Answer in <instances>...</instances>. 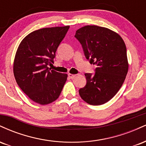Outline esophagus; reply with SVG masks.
Returning a JSON list of instances; mask_svg holds the SVG:
<instances>
[{"label": "esophagus", "instance_id": "1", "mask_svg": "<svg viewBox=\"0 0 146 146\" xmlns=\"http://www.w3.org/2000/svg\"><path fill=\"white\" fill-rule=\"evenodd\" d=\"M68 78H69L73 79L74 78H75V76H76V75H73V74H71V73H68Z\"/></svg>", "mask_w": 146, "mask_h": 146}]
</instances>
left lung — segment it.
Wrapping results in <instances>:
<instances>
[{
	"label": "left lung",
	"instance_id": "1",
	"mask_svg": "<svg viewBox=\"0 0 146 146\" xmlns=\"http://www.w3.org/2000/svg\"><path fill=\"white\" fill-rule=\"evenodd\" d=\"M75 37L86 59L97 66L94 75L85 73L86 84L79 90L80 97L88 104H104L117 94L128 73L124 41L117 33L96 25L81 27Z\"/></svg>",
	"mask_w": 146,
	"mask_h": 146
}]
</instances>
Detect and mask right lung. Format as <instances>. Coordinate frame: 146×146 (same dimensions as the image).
<instances>
[{
	"label": "right lung",
	"instance_id": "obj_1",
	"mask_svg": "<svg viewBox=\"0 0 146 146\" xmlns=\"http://www.w3.org/2000/svg\"><path fill=\"white\" fill-rule=\"evenodd\" d=\"M69 26L42 28L28 34L18 46L14 61V75L18 85L32 101L40 105L59 98L68 75L53 70L56 52Z\"/></svg>",
	"mask_w": 146,
	"mask_h": 146
}]
</instances>
